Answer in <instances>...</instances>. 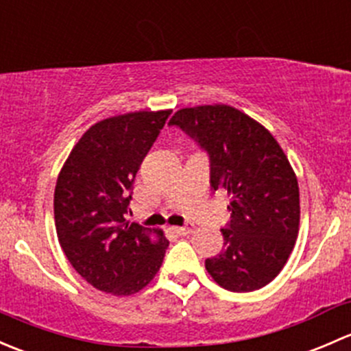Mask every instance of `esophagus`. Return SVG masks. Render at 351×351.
I'll list each match as a JSON object with an SVG mask.
<instances>
[{
	"mask_svg": "<svg viewBox=\"0 0 351 351\" xmlns=\"http://www.w3.org/2000/svg\"><path fill=\"white\" fill-rule=\"evenodd\" d=\"M173 231L178 232V234H182V236H186V234H190V232L193 231V226L192 224L180 226V228H173Z\"/></svg>",
	"mask_w": 351,
	"mask_h": 351,
	"instance_id": "34e87169",
	"label": "esophagus"
}]
</instances>
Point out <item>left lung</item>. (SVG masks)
<instances>
[{
    "label": "left lung",
    "mask_w": 351,
    "mask_h": 351,
    "mask_svg": "<svg viewBox=\"0 0 351 351\" xmlns=\"http://www.w3.org/2000/svg\"><path fill=\"white\" fill-rule=\"evenodd\" d=\"M176 125L207 151L210 185L231 197L224 247L205 260L222 289L253 292L285 267L299 234V185L280 144L261 123L229 105L182 108Z\"/></svg>",
    "instance_id": "obj_1"
}]
</instances>
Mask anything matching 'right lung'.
<instances>
[{
    "instance_id": "add662e5",
    "label": "right lung",
    "mask_w": 351,
    "mask_h": 351,
    "mask_svg": "<svg viewBox=\"0 0 351 351\" xmlns=\"http://www.w3.org/2000/svg\"><path fill=\"white\" fill-rule=\"evenodd\" d=\"M171 110L110 117L81 136L58 176L54 219L74 270L101 292L132 295L158 274L169 241L129 222L132 183Z\"/></svg>"
}]
</instances>
